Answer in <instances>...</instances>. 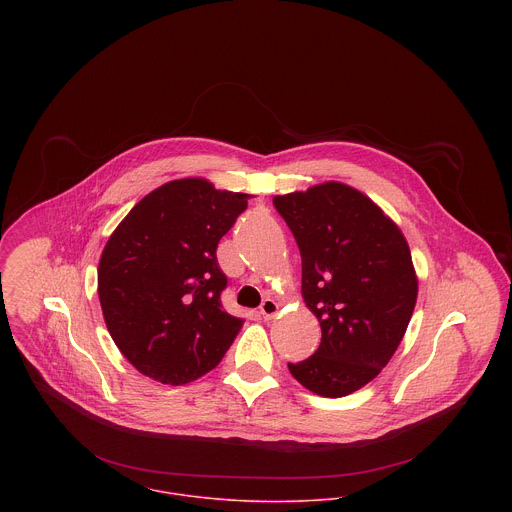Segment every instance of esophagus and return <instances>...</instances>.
Masks as SVG:
<instances>
[{
	"label": "esophagus",
	"mask_w": 512,
	"mask_h": 512,
	"mask_svg": "<svg viewBox=\"0 0 512 512\" xmlns=\"http://www.w3.org/2000/svg\"><path fill=\"white\" fill-rule=\"evenodd\" d=\"M260 313H262V317L264 319H272V317H276L278 313H280V305L274 301V299H264L262 301V305H260Z\"/></svg>",
	"instance_id": "34e87169"
}]
</instances>
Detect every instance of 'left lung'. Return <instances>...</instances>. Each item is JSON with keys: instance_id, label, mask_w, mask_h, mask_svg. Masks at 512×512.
I'll list each match as a JSON object with an SVG mask.
<instances>
[{"instance_id": "8db88e82", "label": "left lung", "mask_w": 512, "mask_h": 512, "mask_svg": "<svg viewBox=\"0 0 512 512\" xmlns=\"http://www.w3.org/2000/svg\"><path fill=\"white\" fill-rule=\"evenodd\" d=\"M301 254V295L321 345L290 363L307 390L341 398L363 388L396 353L418 297L410 246L398 224L339 181L276 195Z\"/></svg>"}]
</instances>
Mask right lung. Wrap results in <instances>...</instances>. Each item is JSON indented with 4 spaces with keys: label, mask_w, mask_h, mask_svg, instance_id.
Segmentation results:
<instances>
[{
    "label": "right lung",
    "mask_w": 512,
    "mask_h": 512,
    "mask_svg": "<svg viewBox=\"0 0 512 512\" xmlns=\"http://www.w3.org/2000/svg\"><path fill=\"white\" fill-rule=\"evenodd\" d=\"M250 195L203 177L169 181L146 195L110 234L98 264V297L120 353L171 386L219 365L244 319L226 313L219 240Z\"/></svg>",
    "instance_id": "right-lung-1"
}]
</instances>
